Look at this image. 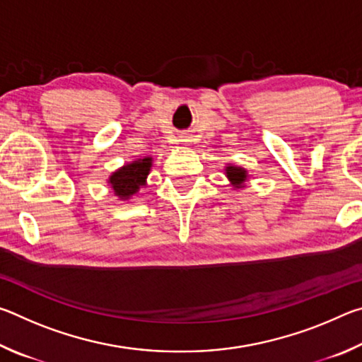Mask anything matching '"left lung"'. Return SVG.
Here are the masks:
<instances>
[{"label": "left lung", "instance_id": "obj_1", "mask_svg": "<svg viewBox=\"0 0 362 362\" xmlns=\"http://www.w3.org/2000/svg\"><path fill=\"white\" fill-rule=\"evenodd\" d=\"M225 175L228 179L230 185L235 189H243L246 187V182L249 180L247 170L241 166H236V164H226Z\"/></svg>", "mask_w": 362, "mask_h": 362}]
</instances>
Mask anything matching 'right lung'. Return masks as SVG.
Returning <instances> with one entry per match:
<instances>
[{
  "mask_svg": "<svg viewBox=\"0 0 362 362\" xmlns=\"http://www.w3.org/2000/svg\"><path fill=\"white\" fill-rule=\"evenodd\" d=\"M153 166V158L144 156L137 158L124 166L116 169L108 177V185L113 189V194L121 201H129L136 196L140 188L146 187V177H148Z\"/></svg>",
  "mask_w": 362,
  "mask_h": 362,
  "instance_id": "1",
  "label": "right lung"
}]
</instances>
